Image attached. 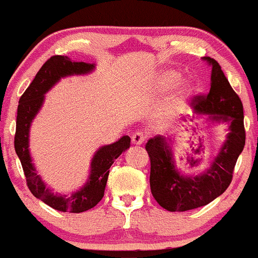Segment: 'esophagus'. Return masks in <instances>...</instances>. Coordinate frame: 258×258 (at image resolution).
<instances>
[{
  "label": "esophagus",
  "mask_w": 258,
  "mask_h": 258,
  "mask_svg": "<svg viewBox=\"0 0 258 258\" xmlns=\"http://www.w3.org/2000/svg\"><path fill=\"white\" fill-rule=\"evenodd\" d=\"M144 141H145V137H144L143 133H135L132 135V143L134 145H143Z\"/></svg>",
  "instance_id": "esophagus-1"
}]
</instances>
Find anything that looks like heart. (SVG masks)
<instances>
[{"label":"heart","instance_id":"obj_1","mask_svg":"<svg viewBox=\"0 0 258 258\" xmlns=\"http://www.w3.org/2000/svg\"><path fill=\"white\" fill-rule=\"evenodd\" d=\"M181 74L174 70H165L157 77L156 91L160 95L168 92L174 85L178 82ZM195 90V84L190 80H183L177 85L174 92L166 99L161 112H160V118L163 123H170L173 118L178 114L183 108V104L187 101L188 97Z\"/></svg>","mask_w":258,"mask_h":258}]
</instances>
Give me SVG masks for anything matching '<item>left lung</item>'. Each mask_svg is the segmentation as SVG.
<instances>
[{"label":"left lung","instance_id":"obj_1","mask_svg":"<svg viewBox=\"0 0 258 258\" xmlns=\"http://www.w3.org/2000/svg\"><path fill=\"white\" fill-rule=\"evenodd\" d=\"M202 59L212 66L210 91L207 96L196 97L193 109L197 114L208 115L209 125L226 123L229 133L210 167L196 176L183 174L177 168L173 138L156 135L148 141L145 148L151 162V193L168 212L196 209L223 195L231 183L237 157L245 146L242 102L230 86L220 65L209 56Z\"/></svg>","mask_w":258,"mask_h":258}]
</instances>
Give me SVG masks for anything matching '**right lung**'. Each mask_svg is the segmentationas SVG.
Segmentation results:
<instances>
[{"label":"right lung","mask_w":258,"mask_h":258,"mask_svg":"<svg viewBox=\"0 0 258 258\" xmlns=\"http://www.w3.org/2000/svg\"><path fill=\"white\" fill-rule=\"evenodd\" d=\"M95 63L71 61L70 57L55 55L48 60L19 99L16 123L15 149L26 174L27 185L35 198L60 212L82 213L97 206L104 196L109 168L126 149L130 148V138L124 135L115 143L101 146L91 160L87 181L70 196L54 193L38 173L29 150V130L33 120L39 113L49 92L63 77L87 75L95 70Z\"/></svg>","instance_id":"obj_1"}]
</instances>
